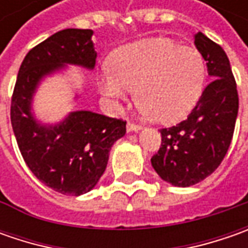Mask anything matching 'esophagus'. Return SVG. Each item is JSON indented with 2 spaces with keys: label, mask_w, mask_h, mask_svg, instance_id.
<instances>
[{
  "label": "esophagus",
  "mask_w": 248,
  "mask_h": 248,
  "mask_svg": "<svg viewBox=\"0 0 248 248\" xmlns=\"http://www.w3.org/2000/svg\"><path fill=\"white\" fill-rule=\"evenodd\" d=\"M140 129H142V127L138 124H132V123L127 124V132H138Z\"/></svg>",
  "instance_id": "1"
}]
</instances>
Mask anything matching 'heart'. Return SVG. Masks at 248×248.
Instances as JSON below:
<instances>
[{
  "mask_svg": "<svg viewBox=\"0 0 248 248\" xmlns=\"http://www.w3.org/2000/svg\"><path fill=\"white\" fill-rule=\"evenodd\" d=\"M110 66L98 73L100 95L117 105L137 90L139 109L163 124L176 121L192 110L203 92L207 74L204 58L196 48L161 37L116 49Z\"/></svg>",
  "mask_w": 248,
  "mask_h": 248,
  "instance_id": "heart-1",
  "label": "heart"
}]
</instances>
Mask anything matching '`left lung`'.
<instances>
[{"label": "left lung", "mask_w": 248, "mask_h": 248, "mask_svg": "<svg viewBox=\"0 0 248 248\" xmlns=\"http://www.w3.org/2000/svg\"><path fill=\"white\" fill-rule=\"evenodd\" d=\"M195 45L213 81L203 91L187 119L160 129L161 148L152 167L170 185L187 187L211 175L229 149L239 110V96L225 51L202 31Z\"/></svg>", "instance_id": "left-lung-1"}]
</instances>
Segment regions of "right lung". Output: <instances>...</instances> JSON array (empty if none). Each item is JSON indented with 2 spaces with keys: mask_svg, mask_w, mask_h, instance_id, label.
<instances>
[{
  "mask_svg": "<svg viewBox=\"0 0 248 248\" xmlns=\"http://www.w3.org/2000/svg\"><path fill=\"white\" fill-rule=\"evenodd\" d=\"M92 34L88 29H66L34 46L20 64L11 103V123L24 163L38 181L62 195L92 190L106 170L111 146L125 135V121L91 110L70 111L51 124L34 111V96L45 78L67 66L93 70ZM78 98L76 93L74 102Z\"/></svg>",
  "mask_w": 248,
  "mask_h": 248,
  "instance_id": "right-lung-1",
  "label": "right lung"
}]
</instances>
